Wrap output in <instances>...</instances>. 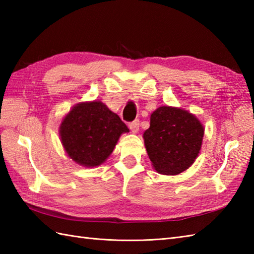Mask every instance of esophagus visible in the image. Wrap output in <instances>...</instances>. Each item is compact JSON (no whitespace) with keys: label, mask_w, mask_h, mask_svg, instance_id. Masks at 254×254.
Masks as SVG:
<instances>
[{"label":"esophagus","mask_w":254,"mask_h":254,"mask_svg":"<svg viewBox=\"0 0 254 254\" xmlns=\"http://www.w3.org/2000/svg\"><path fill=\"white\" fill-rule=\"evenodd\" d=\"M128 127H130V130L133 133H136L139 130V120H138V119H137V120H134V121L128 123Z\"/></svg>","instance_id":"obj_1"}]
</instances>
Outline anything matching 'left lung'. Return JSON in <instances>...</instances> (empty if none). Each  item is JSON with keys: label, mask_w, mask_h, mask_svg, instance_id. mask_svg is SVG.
I'll list each match as a JSON object with an SVG mask.
<instances>
[{"label": "left lung", "mask_w": 254, "mask_h": 254, "mask_svg": "<svg viewBox=\"0 0 254 254\" xmlns=\"http://www.w3.org/2000/svg\"><path fill=\"white\" fill-rule=\"evenodd\" d=\"M203 135V126L190 112L166 106L152 113L143 137L155 170L178 175L194 163Z\"/></svg>", "instance_id": "1"}]
</instances>
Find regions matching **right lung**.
I'll return each mask as SVG.
<instances>
[{
  "instance_id": "add662e5",
  "label": "right lung",
  "mask_w": 254,
  "mask_h": 254,
  "mask_svg": "<svg viewBox=\"0 0 254 254\" xmlns=\"http://www.w3.org/2000/svg\"><path fill=\"white\" fill-rule=\"evenodd\" d=\"M124 132H128L124 122L100 101L76 105L64 118L60 127L61 141L67 155L85 167L104 163Z\"/></svg>"
}]
</instances>
